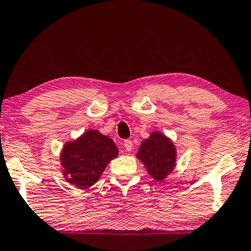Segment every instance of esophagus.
I'll return each instance as SVG.
<instances>
[{"label": "esophagus", "instance_id": "34e87169", "mask_svg": "<svg viewBox=\"0 0 251 251\" xmlns=\"http://www.w3.org/2000/svg\"><path fill=\"white\" fill-rule=\"evenodd\" d=\"M124 145H125L126 152H130V151L132 150V148H133V144H132V141H130V140H126Z\"/></svg>", "mask_w": 251, "mask_h": 251}]
</instances>
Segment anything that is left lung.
Listing matches in <instances>:
<instances>
[{
	"label": "left lung",
	"instance_id": "1",
	"mask_svg": "<svg viewBox=\"0 0 251 251\" xmlns=\"http://www.w3.org/2000/svg\"><path fill=\"white\" fill-rule=\"evenodd\" d=\"M136 156L145 165L151 176L157 181L166 178L176 164L175 145L159 132H153L149 139L142 141Z\"/></svg>",
	"mask_w": 251,
	"mask_h": 251
}]
</instances>
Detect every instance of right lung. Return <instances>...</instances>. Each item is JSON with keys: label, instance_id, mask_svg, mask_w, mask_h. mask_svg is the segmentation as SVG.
Masks as SVG:
<instances>
[{"label": "right lung", "instance_id": "add662e5", "mask_svg": "<svg viewBox=\"0 0 251 251\" xmlns=\"http://www.w3.org/2000/svg\"><path fill=\"white\" fill-rule=\"evenodd\" d=\"M117 156L118 149L110 138L88 130L77 140L65 143L60 159L64 178L78 189H87L98 181Z\"/></svg>", "mask_w": 251, "mask_h": 251}]
</instances>
